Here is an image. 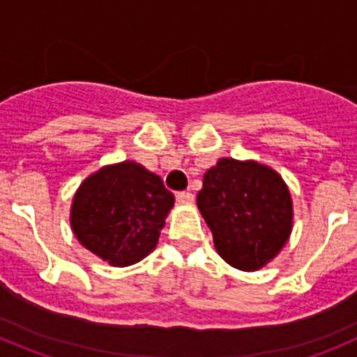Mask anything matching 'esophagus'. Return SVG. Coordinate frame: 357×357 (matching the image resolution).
I'll list each match as a JSON object with an SVG mask.
<instances>
[{"mask_svg": "<svg viewBox=\"0 0 357 357\" xmlns=\"http://www.w3.org/2000/svg\"><path fill=\"white\" fill-rule=\"evenodd\" d=\"M176 202H181V204H191V202H193V193H189V191H178V193H176Z\"/></svg>", "mask_w": 357, "mask_h": 357, "instance_id": "1", "label": "esophagus"}]
</instances>
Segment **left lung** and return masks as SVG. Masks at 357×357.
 I'll return each mask as SVG.
<instances>
[{"instance_id": "8db88e82", "label": "left lung", "mask_w": 357, "mask_h": 357, "mask_svg": "<svg viewBox=\"0 0 357 357\" xmlns=\"http://www.w3.org/2000/svg\"><path fill=\"white\" fill-rule=\"evenodd\" d=\"M197 204L218 254L245 272L272 261L291 232L288 188L263 164L220 159L204 175Z\"/></svg>"}]
</instances>
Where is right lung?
I'll use <instances>...</instances> for the list:
<instances>
[{
  "label": "right lung",
  "instance_id": "right-lung-1",
  "mask_svg": "<svg viewBox=\"0 0 357 357\" xmlns=\"http://www.w3.org/2000/svg\"><path fill=\"white\" fill-rule=\"evenodd\" d=\"M173 202L159 175L125 160L85 178L73 200V232L103 261L130 266L155 248Z\"/></svg>",
  "mask_w": 357,
  "mask_h": 357
}]
</instances>
